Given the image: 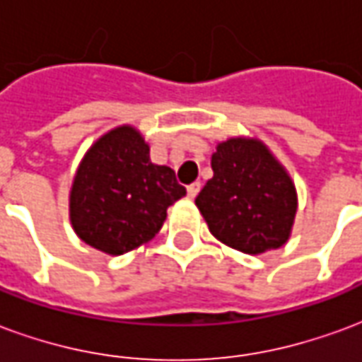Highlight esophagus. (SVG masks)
I'll use <instances>...</instances> for the list:
<instances>
[{
	"label": "esophagus",
	"instance_id": "1",
	"mask_svg": "<svg viewBox=\"0 0 362 362\" xmlns=\"http://www.w3.org/2000/svg\"><path fill=\"white\" fill-rule=\"evenodd\" d=\"M200 187H202V185H200V181H194V183H191L189 187H187V192H189V197H191V199H194V197L199 194Z\"/></svg>",
	"mask_w": 362,
	"mask_h": 362
}]
</instances>
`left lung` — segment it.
Segmentation results:
<instances>
[{
  "mask_svg": "<svg viewBox=\"0 0 362 362\" xmlns=\"http://www.w3.org/2000/svg\"><path fill=\"white\" fill-rule=\"evenodd\" d=\"M212 171L194 200L210 233L247 255L284 247L297 214V191L264 142L245 136L220 142Z\"/></svg>",
  "mask_w": 362,
  "mask_h": 362,
  "instance_id": "8db88e82",
  "label": "left lung"
}]
</instances>
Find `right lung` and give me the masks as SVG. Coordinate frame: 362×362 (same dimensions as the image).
Masks as SVG:
<instances>
[{"label":"right lung","mask_w":362,"mask_h":362,"mask_svg":"<svg viewBox=\"0 0 362 362\" xmlns=\"http://www.w3.org/2000/svg\"><path fill=\"white\" fill-rule=\"evenodd\" d=\"M185 194L175 171L150 162V146L134 127H115L78 163L69 194L71 226L94 249L125 255L162 229L168 208Z\"/></svg>","instance_id":"add662e5"}]
</instances>
